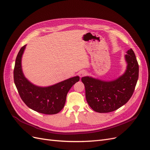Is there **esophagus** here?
Segmentation results:
<instances>
[{"label":"esophagus","instance_id":"esophagus-1","mask_svg":"<svg viewBox=\"0 0 150 150\" xmlns=\"http://www.w3.org/2000/svg\"><path fill=\"white\" fill-rule=\"evenodd\" d=\"M86 74H87V72H86V71H81L79 72V76L80 78H82V77L86 76Z\"/></svg>","mask_w":150,"mask_h":150}]
</instances>
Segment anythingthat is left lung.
Returning <instances> with one entry per match:
<instances>
[{"instance_id":"left-lung-1","label":"left lung","mask_w":150,"mask_h":150,"mask_svg":"<svg viewBox=\"0 0 150 150\" xmlns=\"http://www.w3.org/2000/svg\"><path fill=\"white\" fill-rule=\"evenodd\" d=\"M125 56V72L112 81H103L85 76L81 81L85 86L86 98L89 106L98 112L114 111L123 106L132 96L137 85L139 66L132 49Z\"/></svg>"}]
</instances>
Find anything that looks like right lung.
Listing matches in <instances>:
<instances>
[{
	"label": "right lung",
	"mask_w": 150,
	"mask_h": 150,
	"mask_svg": "<svg viewBox=\"0 0 150 150\" xmlns=\"http://www.w3.org/2000/svg\"><path fill=\"white\" fill-rule=\"evenodd\" d=\"M26 45L18 53L13 70V79L22 100L29 108L40 113L54 115L64 108L67 94L71 87L79 81L74 76L47 87L36 86L27 79L22 69V57Z\"/></svg>",
	"instance_id": "add662e5"
}]
</instances>
